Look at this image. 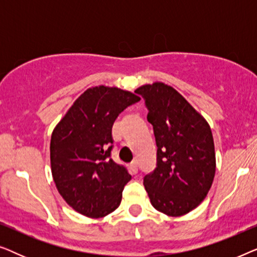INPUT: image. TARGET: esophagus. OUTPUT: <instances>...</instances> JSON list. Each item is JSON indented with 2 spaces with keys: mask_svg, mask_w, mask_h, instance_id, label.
I'll return each mask as SVG.
<instances>
[{
  "mask_svg": "<svg viewBox=\"0 0 257 257\" xmlns=\"http://www.w3.org/2000/svg\"><path fill=\"white\" fill-rule=\"evenodd\" d=\"M130 171H131L132 174L138 173V163H137V161H132V163L130 164Z\"/></svg>",
  "mask_w": 257,
  "mask_h": 257,
  "instance_id": "1",
  "label": "esophagus"
}]
</instances>
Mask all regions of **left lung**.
Segmentation results:
<instances>
[{
	"instance_id": "left-lung-1",
	"label": "left lung",
	"mask_w": 257,
	"mask_h": 257,
	"mask_svg": "<svg viewBox=\"0 0 257 257\" xmlns=\"http://www.w3.org/2000/svg\"><path fill=\"white\" fill-rule=\"evenodd\" d=\"M145 100L153 126L157 166L144 177L152 206L170 216L187 214L206 198L215 174V151L203 117L164 83L135 91Z\"/></svg>"
}]
</instances>
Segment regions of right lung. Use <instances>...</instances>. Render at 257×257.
Listing matches in <instances>:
<instances>
[{
    "label": "right lung",
    "instance_id": "right-lung-1",
    "mask_svg": "<svg viewBox=\"0 0 257 257\" xmlns=\"http://www.w3.org/2000/svg\"><path fill=\"white\" fill-rule=\"evenodd\" d=\"M135 93L104 85L87 89L77 99L51 136L50 160L59 194L76 212L103 217L120 205L131 175L111 158L112 126Z\"/></svg>",
    "mask_w": 257,
    "mask_h": 257
}]
</instances>
